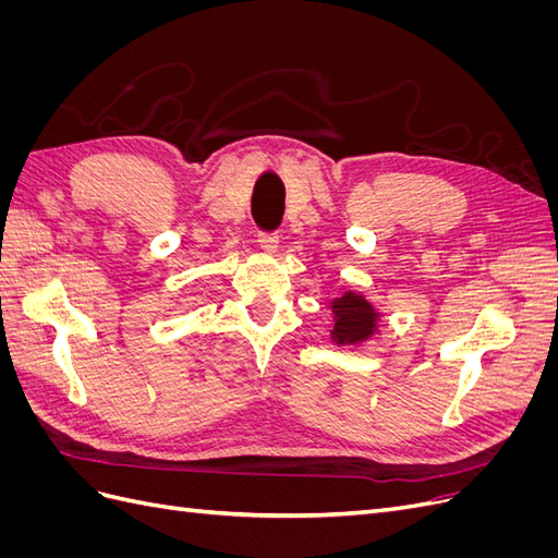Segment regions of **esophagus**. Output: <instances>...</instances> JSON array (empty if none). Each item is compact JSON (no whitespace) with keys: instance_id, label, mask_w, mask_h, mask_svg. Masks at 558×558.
Masks as SVG:
<instances>
[{"instance_id":"34e87169","label":"esophagus","mask_w":558,"mask_h":558,"mask_svg":"<svg viewBox=\"0 0 558 558\" xmlns=\"http://www.w3.org/2000/svg\"><path fill=\"white\" fill-rule=\"evenodd\" d=\"M258 244L265 253H275L279 246V234L277 232H258Z\"/></svg>"}]
</instances>
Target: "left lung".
Instances as JSON below:
<instances>
[{
    "instance_id": "1",
    "label": "left lung",
    "mask_w": 558,
    "mask_h": 558,
    "mask_svg": "<svg viewBox=\"0 0 558 558\" xmlns=\"http://www.w3.org/2000/svg\"><path fill=\"white\" fill-rule=\"evenodd\" d=\"M332 340H337V344H356L375 332L377 314L369 307V302L356 293H344L342 298H337L332 302Z\"/></svg>"
}]
</instances>
